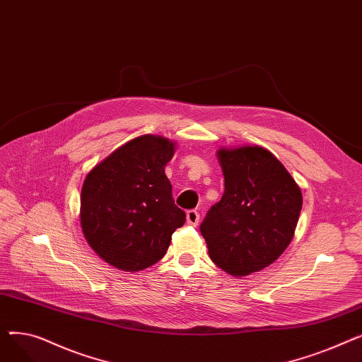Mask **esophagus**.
I'll list each match as a JSON object with an SVG mask.
<instances>
[{
  "instance_id": "34e87169",
  "label": "esophagus",
  "mask_w": 362,
  "mask_h": 362,
  "mask_svg": "<svg viewBox=\"0 0 362 362\" xmlns=\"http://www.w3.org/2000/svg\"><path fill=\"white\" fill-rule=\"evenodd\" d=\"M186 221L191 226H197L199 223V213L197 210H189L186 213Z\"/></svg>"
}]
</instances>
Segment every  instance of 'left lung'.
<instances>
[{
	"label": "left lung",
	"mask_w": 362,
	"mask_h": 362,
	"mask_svg": "<svg viewBox=\"0 0 362 362\" xmlns=\"http://www.w3.org/2000/svg\"><path fill=\"white\" fill-rule=\"evenodd\" d=\"M224 194L208 210L201 233L208 254L232 276L274 262L291 243L302 208L299 186L261 146L220 149Z\"/></svg>",
	"instance_id": "8db88e82"
}]
</instances>
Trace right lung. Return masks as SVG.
<instances>
[{
	"mask_svg": "<svg viewBox=\"0 0 362 362\" xmlns=\"http://www.w3.org/2000/svg\"><path fill=\"white\" fill-rule=\"evenodd\" d=\"M175 144L144 135L95 165L81 194L83 235L104 261L126 272L158 262L186 220L164 173Z\"/></svg>",
	"mask_w": 362,
	"mask_h": 362,
	"instance_id": "add662e5",
	"label": "right lung"
}]
</instances>
